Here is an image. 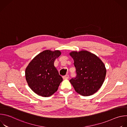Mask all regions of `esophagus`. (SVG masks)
I'll return each mask as SVG.
<instances>
[{
	"label": "esophagus",
	"mask_w": 127,
	"mask_h": 127,
	"mask_svg": "<svg viewBox=\"0 0 127 127\" xmlns=\"http://www.w3.org/2000/svg\"><path fill=\"white\" fill-rule=\"evenodd\" d=\"M68 78H69V75H68V74H66V75H64V76H63V78L64 79H68Z\"/></svg>",
	"instance_id": "1"
}]
</instances>
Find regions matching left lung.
I'll use <instances>...</instances> for the list:
<instances>
[{
    "label": "left lung",
    "mask_w": 127,
    "mask_h": 127,
    "mask_svg": "<svg viewBox=\"0 0 127 127\" xmlns=\"http://www.w3.org/2000/svg\"><path fill=\"white\" fill-rule=\"evenodd\" d=\"M70 55L74 60L76 76L70 82L75 91L83 96L97 92L102 86L106 75L104 63L94 54L87 51H72Z\"/></svg>",
    "instance_id": "8db88e82"
}]
</instances>
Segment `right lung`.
Instances as JSON below:
<instances>
[{
    "mask_svg": "<svg viewBox=\"0 0 127 127\" xmlns=\"http://www.w3.org/2000/svg\"><path fill=\"white\" fill-rule=\"evenodd\" d=\"M61 54L59 50L44 51L36 56L26 68V80L36 94L48 97L57 92L63 78L54 63Z\"/></svg>",
    "mask_w": 127,
    "mask_h": 127,
    "instance_id": "obj_1",
    "label": "right lung"
}]
</instances>
